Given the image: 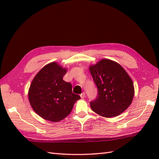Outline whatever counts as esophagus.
<instances>
[{"mask_svg": "<svg viewBox=\"0 0 159 159\" xmlns=\"http://www.w3.org/2000/svg\"><path fill=\"white\" fill-rule=\"evenodd\" d=\"M80 97H81V98H84L85 97V92H83L81 94H80Z\"/></svg>", "mask_w": 159, "mask_h": 159, "instance_id": "esophagus-1", "label": "esophagus"}]
</instances>
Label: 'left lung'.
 <instances>
[{
	"label": "left lung",
	"instance_id": "left-lung-1",
	"mask_svg": "<svg viewBox=\"0 0 159 159\" xmlns=\"http://www.w3.org/2000/svg\"><path fill=\"white\" fill-rule=\"evenodd\" d=\"M98 89L91 108L101 116H119L130 106L134 96V85L130 77L120 64L102 59L89 67Z\"/></svg>",
	"mask_w": 159,
	"mask_h": 159
}]
</instances>
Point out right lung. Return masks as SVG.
<instances>
[{
    "label": "right lung",
    "instance_id": "1",
    "mask_svg": "<svg viewBox=\"0 0 159 159\" xmlns=\"http://www.w3.org/2000/svg\"><path fill=\"white\" fill-rule=\"evenodd\" d=\"M66 72L52 62L43 67L33 80L29 91V102L35 113L43 119L53 122L62 120L80 98L72 92V84L63 80Z\"/></svg>",
    "mask_w": 159,
    "mask_h": 159
}]
</instances>
